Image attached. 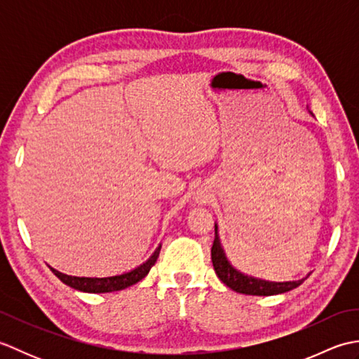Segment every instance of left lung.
<instances>
[{"label": "left lung", "instance_id": "left-lung-1", "mask_svg": "<svg viewBox=\"0 0 359 359\" xmlns=\"http://www.w3.org/2000/svg\"><path fill=\"white\" fill-rule=\"evenodd\" d=\"M215 231H216V238L211 248L212 266H215L217 278L222 280L228 288L234 290V292L242 293V294H251V296L280 294V293H287L296 287H299L302 282L310 276V274H307L306 278L297 279V280L276 282V280L255 278V276H250V274L242 273L241 270L236 269V266L230 262V259L226 257L222 242H220V238H219L217 224H215Z\"/></svg>", "mask_w": 359, "mask_h": 359}]
</instances>
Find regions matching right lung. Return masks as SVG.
Listing matches in <instances>:
<instances>
[{"label":"right lung","instance_id":"right-lung-1","mask_svg":"<svg viewBox=\"0 0 359 359\" xmlns=\"http://www.w3.org/2000/svg\"><path fill=\"white\" fill-rule=\"evenodd\" d=\"M160 248H162V243H158V247L154 250L147 261L140 264L135 269L125 271L121 274H116V276H106V278H86V276H71V274H65L62 271H58L55 269L50 270L55 276L63 282V284L69 285L71 288L79 290V292H85V293H111V292H118V290H125L128 287H131L137 282L142 280L149 270L152 269V265L156 264Z\"/></svg>","mask_w":359,"mask_h":359}]
</instances>
